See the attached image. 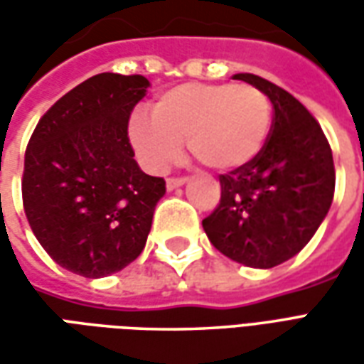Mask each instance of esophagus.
I'll list each match as a JSON object with an SVG mask.
<instances>
[{
	"label": "esophagus",
	"mask_w": 364,
	"mask_h": 364,
	"mask_svg": "<svg viewBox=\"0 0 364 364\" xmlns=\"http://www.w3.org/2000/svg\"><path fill=\"white\" fill-rule=\"evenodd\" d=\"M185 183H187V177H169L166 181V187L167 191H173L177 187H183Z\"/></svg>",
	"instance_id": "obj_1"
}]
</instances>
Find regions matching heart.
Returning <instances> with one entry per match:
<instances>
[{"label": "heart", "mask_w": 364, "mask_h": 364, "mask_svg": "<svg viewBox=\"0 0 364 364\" xmlns=\"http://www.w3.org/2000/svg\"><path fill=\"white\" fill-rule=\"evenodd\" d=\"M151 114L134 112L128 138L146 169L161 173L181 158L187 140L198 164L230 171L263 150L271 130V101L250 83H185L164 91Z\"/></svg>", "instance_id": "heart-1"}]
</instances>
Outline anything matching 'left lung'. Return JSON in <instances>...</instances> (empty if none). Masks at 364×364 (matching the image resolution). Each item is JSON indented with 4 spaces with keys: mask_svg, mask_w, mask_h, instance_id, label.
I'll list each match as a JSON object with an SVG mask.
<instances>
[{
    "mask_svg": "<svg viewBox=\"0 0 364 364\" xmlns=\"http://www.w3.org/2000/svg\"><path fill=\"white\" fill-rule=\"evenodd\" d=\"M273 105L271 134L250 164L220 175V205L203 220L210 244L236 263L271 269L294 257L326 218L336 189L333 156L304 105L253 74Z\"/></svg>",
    "mask_w": 364,
    "mask_h": 364,
    "instance_id": "8db88e82",
    "label": "left lung"
}]
</instances>
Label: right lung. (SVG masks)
<instances>
[{
  "label": "right lung",
  "mask_w": 364,
  "mask_h": 364,
  "mask_svg": "<svg viewBox=\"0 0 364 364\" xmlns=\"http://www.w3.org/2000/svg\"><path fill=\"white\" fill-rule=\"evenodd\" d=\"M144 75L105 72L80 83L38 120L25 151L23 206L44 252L75 274L101 279L142 253L161 177L146 175L128 119Z\"/></svg>",
  "instance_id": "add662e5"
}]
</instances>
